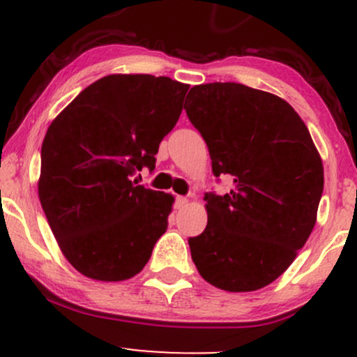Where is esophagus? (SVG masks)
Masks as SVG:
<instances>
[{"label":"esophagus","mask_w":357,"mask_h":357,"mask_svg":"<svg viewBox=\"0 0 357 357\" xmlns=\"http://www.w3.org/2000/svg\"><path fill=\"white\" fill-rule=\"evenodd\" d=\"M188 204V198H184V196H178V198H176V208H178V210H181V208H184Z\"/></svg>","instance_id":"34e87169"}]
</instances>
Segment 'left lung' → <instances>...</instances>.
Segmentation results:
<instances>
[{
  "instance_id": "8db88e82",
  "label": "left lung",
  "mask_w": 357,
  "mask_h": 357,
  "mask_svg": "<svg viewBox=\"0 0 357 357\" xmlns=\"http://www.w3.org/2000/svg\"><path fill=\"white\" fill-rule=\"evenodd\" d=\"M188 117L230 192H206L208 225L188 240L199 275L227 292L272 284L312 233L324 190L322 159L284 99L235 82L196 85Z\"/></svg>"
}]
</instances>
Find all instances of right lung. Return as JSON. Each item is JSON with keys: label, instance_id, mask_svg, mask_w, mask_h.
<instances>
[{"label": "right lung", "instance_id": "right-lung-1", "mask_svg": "<svg viewBox=\"0 0 357 357\" xmlns=\"http://www.w3.org/2000/svg\"><path fill=\"white\" fill-rule=\"evenodd\" d=\"M190 85L154 75H107L84 89L47 130L40 203L65 258L82 275H137L167 228L174 198L137 184L154 169Z\"/></svg>", "mask_w": 357, "mask_h": 357}]
</instances>
